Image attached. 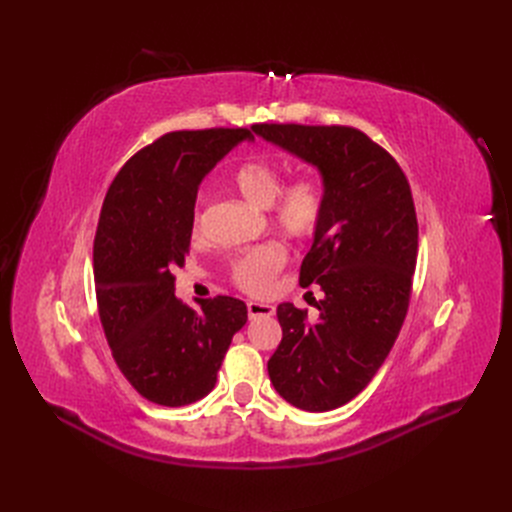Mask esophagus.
Segmentation results:
<instances>
[{
    "label": "esophagus",
    "mask_w": 512,
    "mask_h": 512,
    "mask_svg": "<svg viewBox=\"0 0 512 512\" xmlns=\"http://www.w3.org/2000/svg\"><path fill=\"white\" fill-rule=\"evenodd\" d=\"M275 308L271 304H260V302H248V316L256 319V316H273Z\"/></svg>",
    "instance_id": "1"
}]
</instances>
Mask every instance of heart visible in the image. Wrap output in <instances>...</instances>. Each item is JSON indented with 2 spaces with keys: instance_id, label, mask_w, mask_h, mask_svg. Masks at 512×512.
Segmentation results:
<instances>
[{
  "instance_id": "b5f03b06",
  "label": "heart",
  "mask_w": 512,
  "mask_h": 512,
  "mask_svg": "<svg viewBox=\"0 0 512 512\" xmlns=\"http://www.w3.org/2000/svg\"><path fill=\"white\" fill-rule=\"evenodd\" d=\"M231 187L258 208H269L271 225L296 241H308L321 231L327 214V189L319 175L298 173L281 183L275 162L250 156L229 175ZM206 200L200 193L191 212V235L200 237ZM287 262L281 241H269L239 256L231 269L233 285L248 296H264Z\"/></svg>"
}]
</instances>
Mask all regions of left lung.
<instances>
[{
	"instance_id": "obj_1",
	"label": "left lung",
	"mask_w": 512,
	"mask_h": 512,
	"mask_svg": "<svg viewBox=\"0 0 512 512\" xmlns=\"http://www.w3.org/2000/svg\"><path fill=\"white\" fill-rule=\"evenodd\" d=\"M281 148L319 166L327 214L300 269L316 283L319 319L279 304L281 344L269 377L289 404L325 412L375 377L406 319L419 254L415 200L400 164L367 133L346 125L258 123ZM312 294V291H310Z\"/></svg>"
}]
</instances>
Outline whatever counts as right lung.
<instances>
[{"instance_id": "1", "label": "right lung", "mask_w": 512, "mask_h": 512, "mask_svg": "<svg viewBox=\"0 0 512 512\" xmlns=\"http://www.w3.org/2000/svg\"><path fill=\"white\" fill-rule=\"evenodd\" d=\"M248 129L173 131L133 154L108 187L93 239L97 312L120 373L160 406L212 392L233 335L246 325L241 300L216 296L193 310L175 296L191 241L202 177Z\"/></svg>"}]
</instances>
